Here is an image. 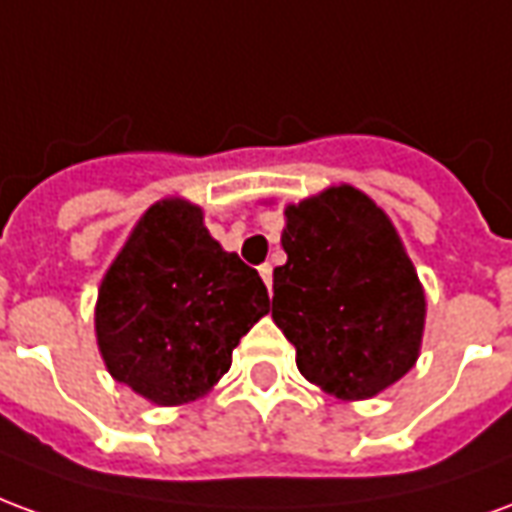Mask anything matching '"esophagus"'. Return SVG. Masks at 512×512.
Listing matches in <instances>:
<instances>
[{"mask_svg": "<svg viewBox=\"0 0 512 512\" xmlns=\"http://www.w3.org/2000/svg\"><path fill=\"white\" fill-rule=\"evenodd\" d=\"M260 277L266 282V288L271 290V285H274V268L268 266V263H263V266H260Z\"/></svg>", "mask_w": 512, "mask_h": 512, "instance_id": "obj_1", "label": "esophagus"}]
</instances>
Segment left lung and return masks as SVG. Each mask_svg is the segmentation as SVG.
Returning <instances> with one entry per match:
<instances>
[{"mask_svg":"<svg viewBox=\"0 0 512 512\" xmlns=\"http://www.w3.org/2000/svg\"><path fill=\"white\" fill-rule=\"evenodd\" d=\"M271 318L299 373L337 400H370L417 365L428 301L395 224L351 183L285 205Z\"/></svg>","mask_w":512,"mask_h":512,"instance_id":"1","label":"left lung"}]
</instances>
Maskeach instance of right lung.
<instances>
[{"label": "right lung", "instance_id": "add662e5", "mask_svg": "<svg viewBox=\"0 0 512 512\" xmlns=\"http://www.w3.org/2000/svg\"><path fill=\"white\" fill-rule=\"evenodd\" d=\"M271 310L255 268L208 233L200 205L153 202L106 268L95 340L109 376L156 406L208 395Z\"/></svg>", "mask_w": 512, "mask_h": 512}]
</instances>
